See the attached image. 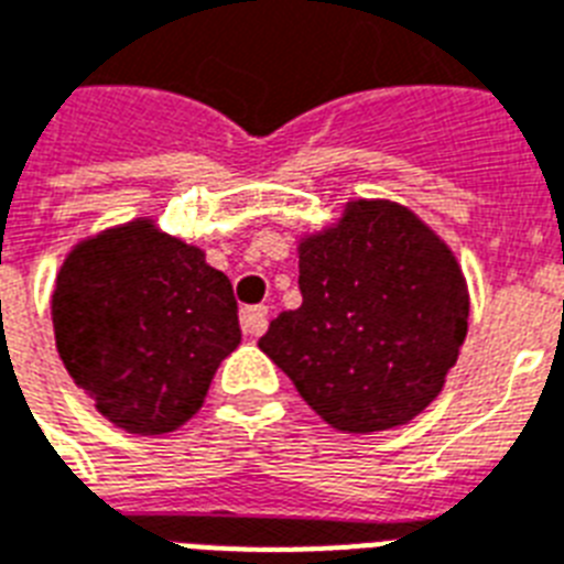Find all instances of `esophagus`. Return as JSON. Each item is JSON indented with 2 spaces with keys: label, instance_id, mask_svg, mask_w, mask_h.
Returning <instances> with one entry per match:
<instances>
[{
  "label": "esophagus",
  "instance_id": "34e87169",
  "mask_svg": "<svg viewBox=\"0 0 564 564\" xmlns=\"http://www.w3.org/2000/svg\"><path fill=\"white\" fill-rule=\"evenodd\" d=\"M241 328H245V335L259 337L268 328V305H247V308H241Z\"/></svg>",
  "mask_w": 564,
  "mask_h": 564
}]
</instances>
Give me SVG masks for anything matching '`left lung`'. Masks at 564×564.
<instances>
[{
    "label": "left lung",
    "instance_id": "left-lung-1",
    "mask_svg": "<svg viewBox=\"0 0 564 564\" xmlns=\"http://www.w3.org/2000/svg\"><path fill=\"white\" fill-rule=\"evenodd\" d=\"M303 305L259 349L346 434L390 431L434 402L468 332V288L443 238L393 200H349L300 241Z\"/></svg>",
    "mask_w": 564,
    "mask_h": 564
}]
</instances>
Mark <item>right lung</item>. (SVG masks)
Returning <instances> with one entry per match:
<instances>
[{
  "instance_id": "add662e5",
  "label": "right lung",
  "mask_w": 564,
  "mask_h": 564,
  "mask_svg": "<svg viewBox=\"0 0 564 564\" xmlns=\"http://www.w3.org/2000/svg\"><path fill=\"white\" fill-rule=\"evenodd\" d=\"M52 326L72 381L139 436L195 416L220 360L241 344L229 279L151 218L72 247L54 282Z\"/></svg>"
}]
</instances>
